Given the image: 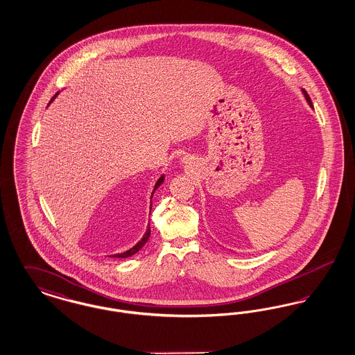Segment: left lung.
I'll list each match as a JSON object with an SVG mask.
<instances>
[{
    "instance_id": "left-lung-1",
    "label": "left lung",
    "mask_w": 355,
    "mask_h": 355,
    "mask_svg": "<svg viewBox=\"0 0 355 355\" xmlns=\"http://www.w3.org/2000/svg\"><path fill=\"white\" fill-rule=\"evenodd\" d=\"M302 93H304V98H306V101H307V103L310 105V107H313V103H311V100H310V97H309V94L306 93V90H304L302 89Z\"/></svg>"
}]
</instances>
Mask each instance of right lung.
Returning a JSON list of instances; mask_svg holds the SVG:
<instances>
[{"instance_id":"1","label":"right lung","mask_w":355,"mask_h":355,"mask_svg":"<svg viewBox=\"0 0 355 355\" xmlns=\"http://www.w3.org/2000/svg\"><path fill=\"white\" fill-rule=\"evenodd\" d=\"M58 94V93H57ZM57 94L51 98V102L49 103H51L53 102V100L57 97ZM164 180H165V175L162 174L159 178H158V181L155 182V185H154V189H153L152 191V198H153V194H154V191L161 186V184L164 182ZM150 210H152V203H150ZM149 236H150V223L148 225V230H146V233L144 234V236L141 238V241H138L137 242V245H135L132 249H129V250H126V252H123V253H119V254H114V255H110V257H114V258H128V257H130V255H135L137 252H139L141 249H142V246L148 242V239H149Z\"/></svg>"}]
</instances>
